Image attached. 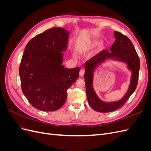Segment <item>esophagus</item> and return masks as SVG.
<instances>
[{
    "mask_svg": "<svg viewBox=\"0 0 151 151\" xmlns=\"http://www.w3.org/2000/svg\"><path fill=\"white\" fill-rule=\"evenodd\" d=\"M84 73H85L84 69H83V68H82V69H81L80 71H79V75L81 76H83L84 74Z\"/></svg>",
    "mask_w": 151,
    "mask_h": 151,
    "instance_id": "obj_1",
    "label": "esophagus"
}]
</instances>
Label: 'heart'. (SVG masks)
Returning a JSON list of instances; mask_svg holds the SVG:
<instances>
[{"label":"heart","instance_id":"heart-1","mask_svg":"<svg viewBox=\"0 0 151 151\" xmlns=\"http://www.w3.org/2000/svg\"><path fill=\"white\" fill-rule=\"evenodd\" d=\"M99 43V42H95L94 43H93V44L92 45V47H94V46H95V45H98Z\"/></svg>","mask_w":151,"mask_h":151}]
</instances>
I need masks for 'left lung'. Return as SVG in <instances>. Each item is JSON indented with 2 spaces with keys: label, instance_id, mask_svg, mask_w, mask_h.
I'll list each match as a JSON object with an SVG mask.
<instances>
[{
  "label": "left lung",
  "instance_id": "left-lung-1",
  "mask_svg": "<svg viewBox=\"0 0 151 151\" xmlns=\"http://www.w3.org/2000/svg\"><path fill=\"white\" fill-rule=\"evenodd\" d=\"M114 36L116 40L110 48L111 52L104 50L85 63L84 77L88 101L90 106L98 112H111L122 107L134 92L138 83L140 60L133 44L129 38L120 32L115 31ZM108 58H114L127 63L132 71L131 84L127 93L119 101L112 103L104 102L99 100L92 88L94 68Z\"/></svg>",
  "mask_w": 151,
  "mask_h": 151
}]
</instances>
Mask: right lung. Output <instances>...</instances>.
<instances>
[{"label": "right lung", "mask_w": 151, "mask_h": 151, "mask_svg": "<svg viewBox=\"0 0 151 151\" xmlns=\"http://www.w3.org/2000/svg\"><path fill=\"white\" fill-rule=\"evenodd\" d=\"M68 31L53 27L37 35L26 45L19 66L22 91L34 108L44 111L60 109L67 90L78 79L79 67L62 65Z\"/></svg>", "instance_id": "right-lung-1"}]
</instances>
